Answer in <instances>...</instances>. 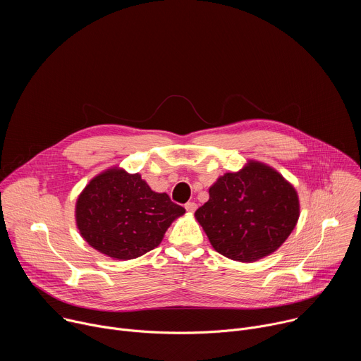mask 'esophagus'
<instances>
[{
    "instance_id": "esophagus-1",
    "label": "esophagus",
    "mask_w": 361,
    "mask_h": 361,
    "mask_svg": "<svg viewBox=\"0 0 361 361\" xmlns=\"http://www.w3.org/2000/svg\"><path fill=\"white\" fill-rule=\"evenodd\" d=\"M184 207H185V210H187L188 213H194V212L197 210V204H195L194 201H188V202H185Z\"/></svg>"
}]
</instances>
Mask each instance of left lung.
I'll return each mask as SVG.
<instances>
[{
    "label": "left lung",
    "mask_w": 361,
    "mask_h": 361,
    "mask_svg": "<svg viewBox=\"0 0 361 361\" xmlns=\"http://www.w3.org/2000/svg\"><path fill=\"white\" fill-rule=\"evenodd\" d=\"M195 219L220 254L251 263L274 252L294 230L300 204L294 187L271 167L250 161L209 190Z\"/></svg>",
    "instance_id": "1"
}]
</instances>
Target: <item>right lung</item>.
<instances>
[{
  "label": "right lung",
  "mask_w": 361,
  "mask_h": 361,
  "mask_svg": "<svg viewBox=\"0 0 361 361\" xmlns=\"http://www.w3.org/2000/svg\"><path fill=\"white\" fill-rule=\"evenodd\" d=\"M185 210L166 192L152 191L140 174L111 169L94 177L75 205L82 238L99 252L131 260L157 247Z\"/></svg>",
  "instance_id": "obj_1"
}]
</instances>
